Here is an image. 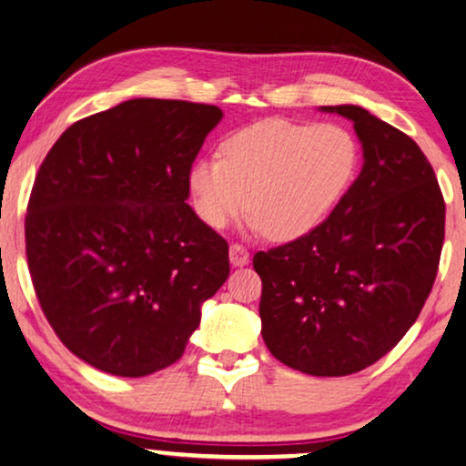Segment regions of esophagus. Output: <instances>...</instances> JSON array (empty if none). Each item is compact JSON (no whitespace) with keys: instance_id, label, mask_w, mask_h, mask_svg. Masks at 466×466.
<instances>
[{"instance_id":"esophagus-1","label":"esophagus","mask_w":466,"mask_h":466,"mask_svg":"<svg viewBox=\"0 0 466 466\" xmlns=\"http://www.w3.org/2000/svg\"><path fill=\"white\" fill-rule=\"evenodd\" d=\"M230 263H232L234 268L247 266V263H248V251H247V247L238 245V242H232V245H230Z\"/></svg>"}]
</instances>
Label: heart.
Instances as JSON below:
<instances>
[{
	"label": "heart",
	"instance_id": "b5f03b06",
	"mask_svg": "<svg viewBox=\"0 0 466 466\" xmlns=\"http://www.w3.org/2000/svg\"><path fill=\"white\" fill-rule=\"evenodd\" d=\"M356 165V140L339 125L263 119L228 137L221 161L194 163L188 190L194 211L213 230L247 207L253 230L295 240L329 218L350 188Z\"/></svg>",
	"mask_w": 466,
	"mask_h": 466
}]
</instances>
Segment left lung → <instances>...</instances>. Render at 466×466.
Returning <instances> with one entry per match:
<instances>
[{"label": "left lung", "mask_w": 466, "mask_h": 466, "mask_svg": "<svg viewBox=\"0 0 466 466\" xmlns=\"http://www.w3.org/2000/svg\"><path fill=\"white\" fill-rule=\"evenodd\" d=\"M353 121L364 165L320 226L253 257L261 335L276 360L345 377L401 341L431 293L446 234L435 171L410 136L362 106H324Z\"/></svg>", "instance_id": "obj_1"}]
</instances>
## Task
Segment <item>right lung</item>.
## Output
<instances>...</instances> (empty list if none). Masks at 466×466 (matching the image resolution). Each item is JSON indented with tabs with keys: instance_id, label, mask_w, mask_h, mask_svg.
<instances>
[{
	"instance_id": "1",
	"label": "right lung",
	"mask_w": 466,
	"mask_h": 466,
	"mask_svg": "<svg viewBox=\"0 0 466 466\" xmlns=\"http://www.w3.org/2000/svg\"><path fill=\"white\" fill-rule=\"evenodd\" d=\"M221 110L136 98L73 123L26 205V261L66 350L116 377L182 358L230 274L226 238L192 207L188 171Z\"/></svg>"
}]
</instances>
